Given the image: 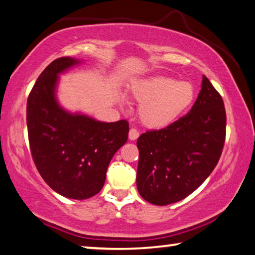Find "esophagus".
<instances>
[{
  "mask_svg": "<svg viewBox=\"0 0 255 255\" xmlns=\"http://www.w3.org/2000/svg\"><path fill=\"white\" fill-rule=\"evenodd\" d=\"M137 137H139V132H137L135 128H131L130 132H128V139L131 141H134Z\"/></svg>",
  "mask_w": 255,
  "mask_h": 255,
  "instance_id": "obj_1",
  "label": "esophagus"
}]
</instances>
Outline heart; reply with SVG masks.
<instances>
[{
	"mask_svg": "<svg viewBox=\"0 0 255 255\" xmlns=\"http://www.w3.org/2000/svg\"><path fill=\"white\" fill-rule=\"evenodd\" d=\"M128 94L140 104V122L145 128L159 130L176 122L190 110L197 97V89L190 81L152 76L133 80Z\"/></svg>",
	"mask_w": 255,
	"mask_h": 255,
	"instance_id": "b5f03b06",
	"label": "heart"
}]
</instances>
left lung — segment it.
<instances>
[{
  "label": "left lung",
  "instance_id": "8db88e82",
  "mask_svg": "<svg viewBox=\"0 0 255 255\" xmlns=\"http://www.w3.org/2000/svg\"><path fill=\"white\" fill-rule=\"evenodd\" d=\"M226 137L222 96L206 76L189 114L136 141V187L156 206L178 202L206 181L218 162Z\"/></svg>",
  "mask_w": 255,
  "mask_h": 255
}]
</instances>
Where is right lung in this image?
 <instances>
[{
    "label": "right lung",
    "mask_w": 255,
    "mask_h": 255,
    "mask_svg": "<svg viewBox=\"0 0 255 255\" xmlns=\"http://www.w3.org/2000/svg\"><path fill=\"white\" fill-rule=\"evenodd\" d=\"M80 63L73 57L53 61L27 102L29 144L37 169L52 190L76 200L89 199L103 189L108 165L128 136L125 120L100 122L66 111L57 102L60 74Z\"/></svg>",
    "instance_id": "1"
}]
</instances>
